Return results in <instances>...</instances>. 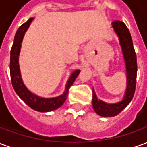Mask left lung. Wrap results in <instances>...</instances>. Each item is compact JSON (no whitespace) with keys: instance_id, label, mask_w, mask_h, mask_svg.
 Masks as SVG:
<instances>
[{"instance_id":"8db88e82","label":"left lung","mask_w":147,"mask_h":147,"mask_svg":"<svg viewBox=\"0 0 147 147\" xmlns=\"http://www.w3.org/2000/svg\"><path fill=\"white\" fill-rule=\"evenodd\" d=\"M112 27L118 37L124 60L127 78L126 90L123 94V99L120 102L117 103H106L98 98L94 90L93 89V109L98 115L104 117L117 116L131 102L135 94L137 75L136 54L129 30L121 21L113 22Z\"/></svg>"}]
</instances>
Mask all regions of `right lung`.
Instances as JSON below:
<instances>
[{
  "instance_id": "add662e5",
  "label": "right lung",
  "mask_w": 147,
  "mask_h": 147,
  "mask_svg": "<svg viewBox=\"0 0 147 147\" xmlns=\"http://www.w3.org/2000/svg\"><path fill=\"white\" fill-rule=\"evenodd\" d=\"M34 18H30L28 20L21 25L16 33L14 38V42L11 47L10 53V76H11V84L13 89L20 98L27 104L30 108L38 112L46 113L55 110L64 104L68 95V91L74 81L76 80L80 70L74 71L68 78L67 83L65 85V90L64 93L57 97L54 98H42L30 91L24 84L20 73V68L19 64V57L21 49V44L23 39L30 27Z\"/></svg>"
}]
</instances>
